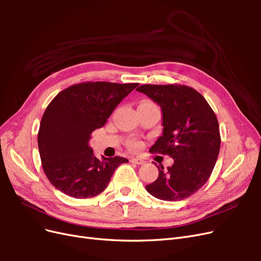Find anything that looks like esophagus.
Wrapping results in <instances>:
<instances>
[{"instance_id":"obj_1","label":"esophagus","mask_w":261,"mask_h":261,"mask_svg":"<svg viewBox=\"0 0 261 261\" xmlns=\"http://www.w3.org/2000/svg\"><path fill=\"white\" fill-rule=\"evenodd\" d=\"M130 161H132L133 163L138 164V165H143V164H145V161H144V160H141V159H138V158H134V159H132Z\"/></svg>"}]
</instances>
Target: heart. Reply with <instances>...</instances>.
<instances>
[{
  "label": "heart",
  "instance_id": "heart-1",
  "mask_svg": "<svg viewBox=\"0 0 261 261\" xmlns=\"http://www.w3.org/2000/svg\"><path fill=\"white\" fill-rule=\"evenodd\" d=\"M143 102H150V101H143ZM128 147L133 150H137L141 147V143H139V141H130V143H128Z\"/></svg>",
  "mask_w": 261,
  "mask_h": 261
}]
</instances>
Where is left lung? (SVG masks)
Segmentation results:
<instances>
[{"mask_svg":"<svg viewBox=\"0 0 261 261\" xmlns=\"http://www.w3.org/2000/svg\"><path fill=\"white\" fill-rule=\"evenodd\" d=\"M137 90L162 110V136L150 151L174 159L168 170L158 165L159 176L146 186L147 192L161 200H183L206 184L215 168L221 145L218 118L206 99L188 86L143 85Z\"/></svg>","mask_w":261,"mask_h":261,"instance_id":"1","label":"left lung"}]
</instances>
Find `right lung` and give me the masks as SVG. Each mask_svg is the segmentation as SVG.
Returning a JSON list of instances; mask_svg holds the SVG:
<instances>
[{"label":"right lung","instance_id":"1","mask_svg":"<svg viewBox=\"0 0 261 261\" xmlns=\"http://www.w3.org/2000/svg\"><path fill=\"white\" fill-rule=\"evenodd\" d=\"M139 84L86 82L62 90L45 109L38 133L42 168L50 183L78 199L107 188L122 156L98 159L90 135L101 128L120 102Z\"/></svg>","mask_w":261,"mask_h":261}]
</instances>
